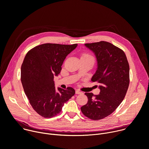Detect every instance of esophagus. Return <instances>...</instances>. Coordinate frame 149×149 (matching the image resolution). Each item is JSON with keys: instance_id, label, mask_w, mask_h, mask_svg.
I'll return each mask as SVG.
<instances>
[{"instance_id": "1", "label": "esophagus", "mask_w": 149, "mask_h": 149, "mask_svg": "<svg viewBox=\"0 0 149 149\" xmlns=\"http://www.w3.org/2000/svg\"><path fill=\"white\" fill-rule=\"evenodd\" d=\"M75 93H76V94H82L83 92H81V91H79V90H77V91H75Z\"/></svg>"}]
</instances>
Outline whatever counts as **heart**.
<instances>
[{
  "instance_id": "obj_1",
  "label": "heart",
  "mask_w": 149,
  "mask_h": 149,
  "mask_svg": "<svg viewBox=\"0 0 149 149\" xmlns=\"http://www.w3.org/2000/svg\"><path fill=\"white\" fill-rule=\"evenodd\" d=\"M81 58H92L93 59L92 56L88 53H84L82 54Z\"/></svg>"
}]
</instances>
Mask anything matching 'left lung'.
<instances>
[{"mask_svg": "<svg viewBox=\"0 0 149 149\" xmlns=\"http://www.w3.org/2000/svg\"><path fill=\"white\" fill-rule=\"evenodd\" d=\"M97 59V67L92 82L100 84L99 95L85 93L88 101L81 108L87 118L101 120L112 113L123 101L129 85V65L124 52L104 41L86 43Z\"/></svg>", "mask_w": 149, "mask_h": 149, "instance_id": "8db88e82", "label": "left lung"}]
</instances>
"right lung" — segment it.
Instances as JSON below:
<instances>
[{"mask_svg": "<svg viewBox=\"0 0 149 149\" xmlns=\"http://www.w3.org/2000/svg\"><path fill=\"white\" fill-rule=\"evenodd\" d=\"M77 45L42 44L31 49L24 57L22 85L32 108L42 117L50 118L60 113L75 93L71 87L58 88L56 92L54 77L60 73L64 60Z\"/></svg>", "mask_w": 149, "mask_h": 149, "instance_id": "add662e5", "label": "right lung"}]
</instances>
